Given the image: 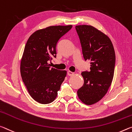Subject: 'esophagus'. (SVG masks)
Segmentation results:
<instances>
[{
    "mask_svg": "<svg viewBox=\"0 0 132 132\" xmlns=\"http://www.w3.org/2000/svg\"><path fill=\"white\" fill-rule=\"evenodd\" d=\"M67 74H68V75H69V76H72V75H74V73L71 72V71H68L67 72Z\"/></svg>",
    "mask_w": 132,
    "mask_h": 132,
    "instance_id": "obj_1",
    "label": "esophagus"
}]
</instances>
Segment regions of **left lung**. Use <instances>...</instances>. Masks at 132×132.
<instances>
[{
	"mask_svg": "<svg viewBox=\"0 0 132 132\" xmlns=\"http://www.w3.org/2000/svg\"><path fill=\"white\" fill-rule=\"evenodd\" d=\"M75 29L84 60L90 61V71L81 73L84 83L77 94L84 103L90 105L100 101L111 85L115 66V50L108 37L92 26H76Z\"/></svg>",
	"mask_w": 132,
	"mask_h": 132,
	"instance_id": "8db88e82",
	"label": "left lung"
}]
</instances>
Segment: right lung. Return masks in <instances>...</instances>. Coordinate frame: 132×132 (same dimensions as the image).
<instances>
[{"label": "right lung", "instance_id": "add662e5", "mask_svg": "<svg viewBox=\"0 0 132 132\" xmlns=\"http://www.w3.org/2000/svg\"><path fill=\"white\" fill-rule=\"evenodd\" d=\"M72 26H54L37 30L28 39L20 63L22 80L30 95L42 104L55 100L67 71L50 68L56 46Z\"/></svg>", "mask_w": 132, "mask_h": 132}]
</instances>
